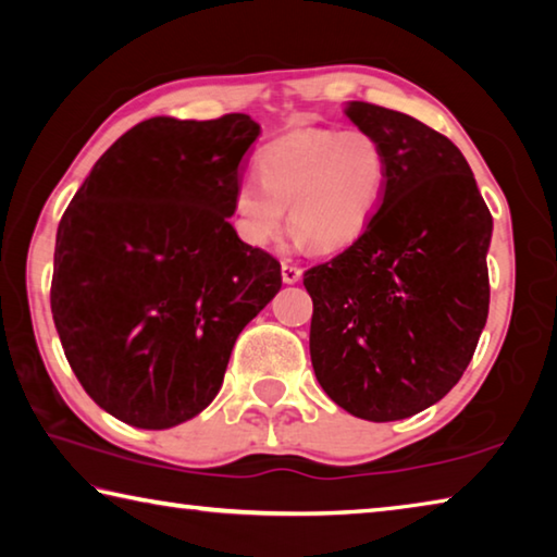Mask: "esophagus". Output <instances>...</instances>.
Wrapping results in <instances>:
<instances>
[{"mask_svg":"<svg viewBox=\"0 0 557 557\" xmlns=\"http://www.w3.org/2000/svg\"><path fill=\"white\" fill-rule=\"evenodd\" d=\"M301 277V270L295 265V262H282V282H287V285H295Z\"/></svg>","mask_w":557,"mask_h":557,"instance_id":"obj_1","label":"esophagus"}]
</instances>
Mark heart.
Instances as JSON below:
<instances>
[{"label": "heart", "instance_id": "heart-1", "mask_svg": "<svg viewBox=\"0 0 557 557\" xmlns=\"http://www.w3.org/2000/svg\"><path fill=\"white\" fill-rule=\"evenodd\" d=\"M258 178L233 191V223L245 243L265 248L292 225L319 250L361 238L383 201L388 157L363 129H299L262 147Z\"/></svg>", "mask_w": 557, "mask_h": 557}]
</instances>
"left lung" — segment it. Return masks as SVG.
Instances as JSON below:
<instances>
[{
    "label": "left lung",
    "mask_w": 557,
    "mask_h": 557,
    "mask_svg": "<svg viewBox=\"0 0 557 557\" xmlns=\"http://www.w3.org/2000/svg\"><path fill=\"white\" fill-rule=\"evenodd\" d=\"M388 157L381 209L336 258L305 272L309 354L338 408L403 420L455 388L488 317L492 213L465 154L420 120L344 108Z\"/></svg>",
    "instance_id": "1"
}]
</instances>
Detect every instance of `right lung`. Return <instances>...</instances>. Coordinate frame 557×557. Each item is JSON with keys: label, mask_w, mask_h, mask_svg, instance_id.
Wrapping results in <instances>:
<instances>
[{"label": "right lung", "mask_w": 557, "mask_h": 557, "mask_svg": "<svg viewBox=\"0 0 557 557\" xmlns=\"http://www.w3.org/2000/svg\"><path fill=\"white\" fill-rule=\"evenodd\" d=\"M260 125L152 117L125 132L55 233L51 312L75 379L143 430L191 420L221 391L238 334L282 287L231 225Z\"/></svg>", "instance_id": "obj_1"}]
</instances>
